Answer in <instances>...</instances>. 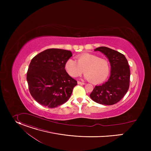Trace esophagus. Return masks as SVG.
I'll list each match as a JSON object with an SVG mask.
<instances>
[{"label": "esophagus", "mask_w": 151, "mask_h": 151, "mask_svg": "<svg viewBox=\"0 0 151 151\" xmlns=\"http://www.w3.org/2000/svg\"><path fill=\"white\" fill-rule=\"evenodd\" d=\"M78 84H80V85H85V83L84 82H82L81 81H78Z\"/></svg>", "instance_id": "1"}]
</instances>
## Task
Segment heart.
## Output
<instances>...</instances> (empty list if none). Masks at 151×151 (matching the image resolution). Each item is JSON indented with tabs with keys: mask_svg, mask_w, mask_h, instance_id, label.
<instances>
[{
	"mask_svg": "<svg viewBox=\"0 0 151 151\" xmlns=\"http://www.w3.org/2000/svg\"><path fill=\"white\" fill-rule=\"evenodd\" d=\"M64 68L68 74L74 78L79 76L84 70L85 78L94 83L105 81L110 72L108 61L88 53L78 55L77 61L72 58L68 59Z\"/></svg>",
	"mask_w": 151,
	"mask_h": 151,
	"instance_id": "1",
	"label": "heart"
}]
</instances>
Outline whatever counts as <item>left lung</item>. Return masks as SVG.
<instances>
[{"label":"left lung","instance_id":"obj_1","mask_svg":"<svg viewBox=\"0 0 151 151\" xmlns=\"http://www.w3.org/2000/svg\"><path fill=\"white\" fill-rule=\"evenodd\" d=\"M100 51L108 58L111 64V75L107 82L96 86L90 94L95 102L112 105L120 101L129 88L130 70L127 58L124 54L106 47L94 50Z\"/></svg>","mask_w":151,"mask_h":151}]
</instances>
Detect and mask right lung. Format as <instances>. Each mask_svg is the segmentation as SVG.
<instances>
[{
  "instance_id": "right-lung-1",
  "label": "right lung",
  "mask_w": 151,
  "mask_h": 151,
  "mask_svg": "<svg viewBox=\"0 0 151 151\" xmlns=\"http://www.w3.org/2000/svg\"><path fill=\"white\" fill-rule=\"evenodd\" d=\"M72 56L70 51L51 48L35 56L27 73L29 91L44 106L54 108L70 98L77 81L66 72L64 65Z\"/></svg>"
}]
</instances>
